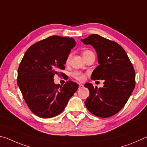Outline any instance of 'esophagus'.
I'll list each match as a JSON object with an SVG mask.
<instances>
[{
	"mask_svg": "<svg viewBox=\"0 0 147 147\" xmlns=\"http://www.w3.org/2000/svg\"><path fill=\"white\" fill-rule=\"evenodd\" d=\"M79 88H82L84 87V85L82 84H79Z\"/></svg>",
	"mask_w": 147,
	"mask_h": 147,
	"instance_id": "1",
	"label": "esophagus"
}]
</instances>
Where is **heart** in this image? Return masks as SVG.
<instances>
[{"label":"heart","mask_w":147,"mask_h":147,"mask_svg":"<svg viewBox=\"0 0 147 147\" xmlns=\"http://www.w3.org/2000/svg\"><path fill=\"white\" fill-rule=\"evenodd\" d=\"M91 52H92V51H90V50L84 51V52L83 53V55L84 56V55H86V54H88L89 53H91ZM68 60H69V57L68 58ZM72 76H73L75 79H78V80H79V81H83V79H84V76L83 74L80 73V72H78V71L74 72V73L72 74Z\"/></svg>","instance_id":"b5f03b06"}]
</instances>
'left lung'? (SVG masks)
<instances>
[{
	"label": "left lung",
	"mask_w": 147,
	"mask_h": 147,
	"mask_svg": "<svg viewBox=\"0 0 147 147\" xmlns=\"http://www.w3.org/2000/svg\"><path fill=\"white\" fill-rule=\"evenodd\" d=\"M95 48L99 66L92 72V80H103L102 88L86 83L90 96L84 104L92 114L109 117L125 106L135 88V71L127 53L119 44L92 34L81 40Z\"/></svg>",
	"instance_id": "8db88e82"
}]
</instances>
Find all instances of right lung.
<instances>
[{"label": "right lung", "mask_w": 147, "mask_h": 147, "mask_svg": "<svg viewBox=\"0 0 147 147\" xmlns=\"http://www.w3.org/2000/svg\"><path fill=\"white\" fill-rule=\"evenodd\" d=\"M74 38L53 35L33 44L26 51L18 68L17 84L33 114L42 118L60 114L78 84L68 81L63 86L54 83L53 77L64 69ZM62 74V73H60Z\"/></svg>", "instance_id": "add662e5"}]
</instances>
